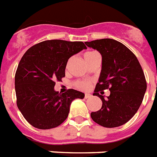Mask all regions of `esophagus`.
<instances>
[{
    "instance_id": "obj_1",
    "label": "esophagus",
    "mask_w": 157,
    "mask_h": 157,
    "mask_svg": "<svg viewBox=\"0 0 157 157\" xmlns=\"http://www.w3.org/2000/svg\"><path fill=\"white\" fill-rule=\"evenodd\" d=\"M91 97H92V95L90 94H85V96H84V98H85L86 99L90 98H91Z\"/></svg>"
}]
</instances>
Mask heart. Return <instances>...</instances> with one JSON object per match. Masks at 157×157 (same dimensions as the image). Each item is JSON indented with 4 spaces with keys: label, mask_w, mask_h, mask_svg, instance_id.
<instances>
[{
    "label": "heart",
    "mask_w": 157,
    "mask_h": 157,
    "mask_svg": "<svg viewBox=\"0 0 157 157\" xmlns=\"http://www.w3.org/2000/svg\"><path fill=\"white\" fill-rule=\"evenodd\" d=\"M97 52H86L85 54H84V59H87L90 58L92 56H94V54H96ZM91 85V82L90 81H78L77 82L75 83L76 87L78 89H80V90H87L88 89L90 88Z\"/></svg>",
    "instance_id": "obj_1"
}]
</instances>
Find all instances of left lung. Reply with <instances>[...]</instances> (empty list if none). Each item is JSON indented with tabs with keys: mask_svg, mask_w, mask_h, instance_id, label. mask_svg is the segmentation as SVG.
Here are the masks:
<instances>
[{
	"mask_svg": "<svg viewBox=\"0 0 157 157\" xmlns=\"http://www.w3.org/2000/svg\"><path fill=\"white\" fill-rule=\"evenodd\" d=\"M85 44L102 57L101 75L93 94L101 98L102 105L90 117L103 127L121 126L134 116L144 98L147 82L142 67L136 56L117 40L101 39ZM105 89L111 90L107 99L99 94Z\"/></svg>",
	"mask_w": 157,
	"mask_h": 157,
	"instance_id": "obj_1",
	"label": "left lung"
}]
</instances>
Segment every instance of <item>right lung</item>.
<instances>
[{
    "instance_id": "obj_1",
    "label": "right lung",
    "mask_w": 157,
    "mask_h": 157,
    "mask_svg": "<svg viewBox=\"0 0 157 157\" xmlns=\"http://www.w3.org/2000/svg\"><path fill=\"white\" fill-rule=\"evenodd\" d=\"M86 47L81 41L45 40L25 52L15 75L17 105L26 121L35 128H56L67 119L70 105L84 94L69 89L55 91L56 81L65 77L68 59Z\"/></svg>"
}]
</instances>
